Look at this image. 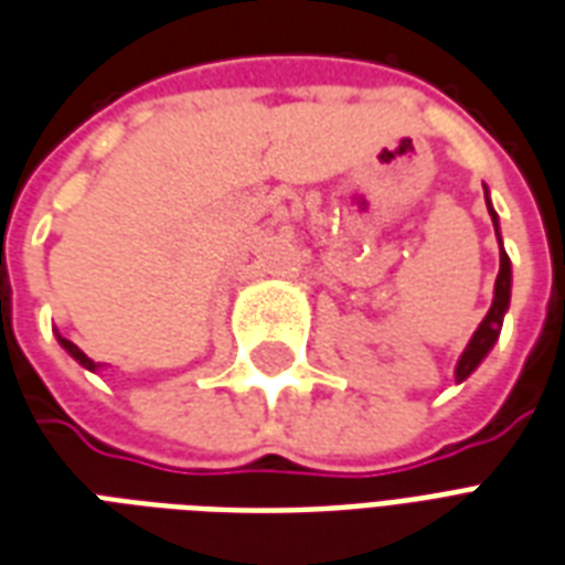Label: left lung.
I'll use <instances>...</instances> for the list:
<instances>
[{
    "label": "left lung",
    "mask_w": 565,
    "mask_h": 565,
    "mask_svg": "<svg viewBox=\"0 0 565 565\" xmlns=\"http://www.w3.org/2000/svg\"><path fill=\"white\" fill-rule=\"evenodd\" d=\"M491 212V221H494L497 230V215L494 209L488 206ZM509 290H512V266H509V257H505V250H500V271H497V284H494V302H491V311L482 320V326L476 329V335L470 338V344L463 350V356L458 359V367H455V377L463 380L470 377L476 371V365L482 362L484 353L494 347L497 335H500V326H503V315L505 308H509Z\"/></svg>",
    "instance_id": "obj_1"
}]
</instances>
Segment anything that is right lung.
Segmentation results:
<instances>
[{
	"label": "right lung",
	"instance_id": "add662e5",
	"mask_svg": "<svg viewBox=\"0 0 565 565\" xmlns=\"http://www.w3.org/2000/svg\"><path fill=\"white\" fill-rule=\"evenodd\" d=\"M60 344H62V347H65V350H68L71 356L77 359V362H81V365H83V367H89V371H95V367H98V362H92V359H89V356H86V353H83L81 347H77V344H71L68 338H62V335H60Z\"/></svg>",
	"mask_w": 565,
	"mask_h": 565
}]
</instances>
